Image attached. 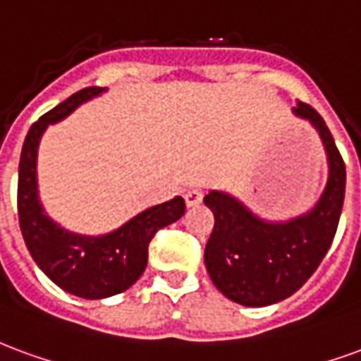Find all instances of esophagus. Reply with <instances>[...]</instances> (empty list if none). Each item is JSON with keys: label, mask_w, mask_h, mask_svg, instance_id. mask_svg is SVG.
I'll return each mask as SVG.
<instances>
[{"label": "esophagus", "mask_w": 361, "mask_h": 361, "mask_svg": "<svg viewBox=\"0 0 361 361\" xmlns=\"http://www.w3.org/2000/svg\"><path fill=\"white\" fill-rule=\"evenodd\" d=\"M202 200H204V192L202 190H188L184 194V202H186V206L188 207L200 206Z\"/></svg>", "instance_id": "obj_1"}]
</instances>
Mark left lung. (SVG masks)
Returning <instances> with one entry per match:
<instances>
[{"instance_id": "8db88e82", "label": "left lung", "mask_w": 361, "mask_h": 361, "mask_svg": "<svg viewBox=\"0 0 361 361\" xmlns=\"http://www.w3.org/2000/svg\"><path fill=\"white\" fill-rule=\"evenodd\" d=\"M292 111L314 125L327 154V184L310 212L271 223L225 192L212 190L204 198L215 217L204 254L207 273L242 306H271L298 290L331 248L343 212L346 167L333 134L312 105L298 102Z\"/></svg>"}]
</instances>
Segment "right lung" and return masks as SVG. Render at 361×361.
I'll return each mask as SVG.
<instances>
[{
  "instance_id": "right-lung-1",
  "label": "right lung",
  "mask_w": 361,
  "mask_h": 361,
  "mask_svg": "<svg viewBox=\"0 0 361 361\" xmlns=\"http://www.w3.org/2000/svg\"><path fill=\"white\" fill-rule=\"evenodd\" d=\"M105 88L90 86L42 115L26 134L18 163V225L30 256L55 285L86 300H99L125 292L140 279L148 265V246L159 228L184 215L180 196L148 207L109 235L86 236L71 233L47 217L38 196L36 159L47 125L65 119L76 107Z\"/></svg>"
}]
</instances>
